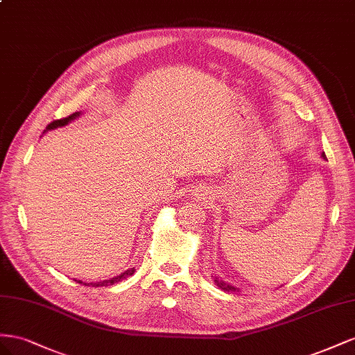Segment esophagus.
Returning <instances> with one entry per match:
<instances>
[{
	"mask_svg": "<svg viewBox=\"0 0 355 355\" xmlns=\"http://www.w3.org/2000/svg\"><path fill=\"white\" fill-rule=\"evenodd\" d=\"M209 196V191L207 189H198L196 190V198L198 199H207Z\"/></svg>",
	"mask_w": 355,
	"mask_h": 355,
	"instance_id": "obj_1",
	"label": "esophagus"
}]
</instances>
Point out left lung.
I'll return each mask as SVG.
<instances>
[{
    "mask_svg": "<svg viewBox=\"0 0 355 355\" xmlns=\"http://www.w3.org/2000/svg\"><path fill=\"white\" fill-rule=\"evenodd\" d=\"M322 156H324V155H322ZM324 157H326V156H324ZM214 282H216V286H217V287H220L221 290H226V291H235V290H236L235 287H230V286H227V284H226V282L218 281L217 278L214 279Z\"/></svg>",
    "mask_w": 355,
    "mask_h": 355,
    "instance_id": "obj_1",
    "label": "left lung"
}]
</instances>
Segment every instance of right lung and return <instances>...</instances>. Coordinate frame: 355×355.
Segmentation results:
<instances>
[{"instance_id":"add662e5","label":"right lung","mask_w":355,"mask_h":355,"mask_svg":"<svg viewBox=\"0 0 355 355\" xmlns=\"http://www.w3.org/2000/svg\"><path fill=\"white\" fill-rule=\"evenodd\" d=\"M80 116V113L77 111V113H73V114H69L68 117H64V119H58V120H53L52 123H49L47 125V128L46 129H55V128H58V126H64V125H67L68 121H71V120H74L76 117H78ZM135 273V268H132V269H129V270H126V272H123L121 273V275H119V277H116V278H111V279H107V281H103V282H90V286L92 287H105V286H113V284H116V282H119V281H121V279H125V278H128V277H130V275H134ZM77 281V279H76ZM78 284H83L82 281H77ZM85 286H89L87 282H85Z\"/></svg>"}]
</instances>
